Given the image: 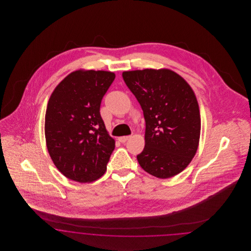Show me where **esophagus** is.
I'll return each mask as SVG.
<instances>
[{
    "label": "esophagus",
    "mask_w": 251,
    "mask_h": 251,
    "mask_svg": "<svg viewBox=\"0 0 251 251\" xmlns=\"http://www.w3.org/2000/svg\"><path fill=\"white\" fill-rule=\"evenodd\" d=\"M130 137H131V136H129V135H128V136H121V137L119 138V141L121 142V143H125Z\"/></svg>",
    "instance_id": "obj_1"
}]
</instances>
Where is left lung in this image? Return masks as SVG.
I'll use <instances>...</instances> for the list:
<instances>
[{"label":"left lung","instance_id":"1","mask_svg":"<svg viewBox=\"0 0 251 251\" xmlns=\"http://www.w3.org/2000/svg\"><path fill=\"white\" fill-rule=\"evenodd\" d=\"M123 80L143 110L145 148L137 155L149 174L167 179L180 173L196 154L201 114L188 83L167 69L131 71Z\"/></svg>","mask_w":251,"mask_h":251}]
</instances>
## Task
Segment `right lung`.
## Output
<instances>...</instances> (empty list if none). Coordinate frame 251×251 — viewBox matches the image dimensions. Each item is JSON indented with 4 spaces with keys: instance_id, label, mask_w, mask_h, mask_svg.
Listing matches in <instances>:
<instances>
[{
    "instance_id": "add662e5",
    "label": "right lung",
    "mask_w": 251,
    "mask_h": 251,
    "mask_svg": "<svg viewBox=\"0 0 251 251\" xmlns=\"http://www.w3.org/2000/svg\"><path fill=\"white\" fill-rule=\"evenodd\" d=\"M114 72L76 71L70 73L50 97L45 137L53 164L78 182L100 178L115 149L100 117V102L115 80Z\"/></svg>"
}]
</instances>
